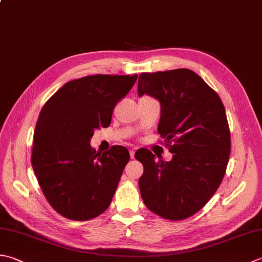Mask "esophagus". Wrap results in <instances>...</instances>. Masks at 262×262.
I'll use <instances>...</instances> for the list:
<instances>
[{
    "label": "esophagus",
    "instance_id": "obj_1",
    "mask_svg": "<svg viewBox=\"0 0 262 262\" xmlns=\"http://www.w3.org/2000/svg\"><path fill=\"white\" fill-rule=\"evenodd\" d=\"M129 155H130L132 159H134V157H135V150H130L129 151Z\"/></svg>",
    "mask_w": 262,
    "mask_h": 262
}]
</instances>
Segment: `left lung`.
<instances>
[{"instance_id":"obj_1","label":"left lung","mask_w":262,"mask_h":262,"mask_svg":"<svg viewBox=\"0 0 262 262\" xmlns=\"http://www.w3.org/2000/svg\"><path fill=\"white\" fill-rule=\"evenodd\" d=\"M137 90L160 102L158 133L172 153L170 161L147 148L135 153L144 167L138 179L143 202L165 219H186L206 206L226 172L230 133L224 104L189 69L143 73Z\"/></svg>"}]
</instances>
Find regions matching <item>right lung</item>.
<instances>
[{
    "label": "right lung",
    "instance_id": "add662e5",
    "mask_svg": "<svg viewBox=\"0 0 262 262\" xmlns=\"http://www.w3.org/2000/svg\"><path fill=\"white\" fill-rule=\"evenodd\" d=\"M137 75H93L66 83L40 110L34 133L32 165L44 196L71 220L103 213L129 161L125 146L96 152L94 130L109 127L116 104Z\"/></svg>",
    "mask_w": 262,
    "mask_h": 262
}]
</instances>
